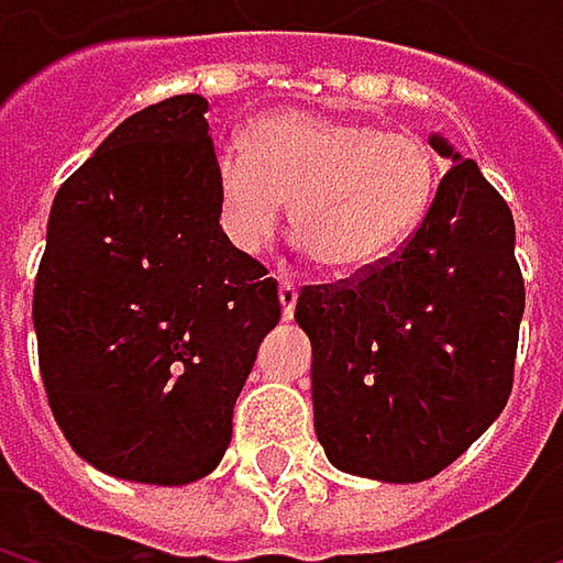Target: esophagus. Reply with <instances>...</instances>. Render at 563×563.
<instances>
[{"mask_svg": "<svg viewBox=\"0 0 563 563\" xmlns=\"http://www.w3.org/2000/svg\"><path fill=\"white\" fill-rule=\"evenodd\" d=\"M296 296H299V289H296V286H292L289 280H280L283 319H292V309H296Z\"/></svg>", "mask_w": 563, "mask_h": 563, "instance_id": "esophagus-1", "label": "esophagus"}]
</instances>
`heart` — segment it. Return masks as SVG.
Instances as JSON below:
<instances>
[{"instance_id": "obj_1", "label": "heart", "mask_w": 563, "mask_h": 563, "mask_svg": "<svg viewBox=\"0 0 563 563\" xmlns=\"http://www.w3.org/2000/svg\"><path fill=\"white\" fill-rule=\"evenodd\" d=\"M440 163L423 136L286 110L244 133V153H221L214 195L234 247L257 254L292 205V234L339 277L388 264L427 218Z\"/></svg>"}]
</instances>
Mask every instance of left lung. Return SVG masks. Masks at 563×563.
<instances>
[{"mask_svg": "<svg viewBox=\"0 0 563 563\" xmlns=\"http://www.w3.org/2000/svg\"><path fill=\"white\" fill-rule=\"evenodd\" d=\"M430 146L453 166L400 254L296 299L316 437L335 470L378 483H423L489 430L525 312L506 198L443 136Z\"/></svg>", "mask_w": 563, "mask_h": 563, "instance_id": "obj_1", "label": "left lung"}]
</instances>
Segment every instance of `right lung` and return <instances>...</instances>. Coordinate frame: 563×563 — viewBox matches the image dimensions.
I'll return each instance as SVG.
<instances>
[{
	"instance_id": "right-lung-1",
	"label": "right lung",
	"mask_w": 563,
	"mask_h": 563,
	"mask_svg": "<svg viewBox=\"0 0 563 563\" xmlns=\"http://www.w3.org/2000/svg\"><path fill=\"white\" fill-rule=\"evenodd\" d=\"M208 100L123 120L55 195L35 280L57 427L93 470L185 486L228 443L234 400L280 322L277 280L221 231Z\"/></svg>"
}]
</instances>
